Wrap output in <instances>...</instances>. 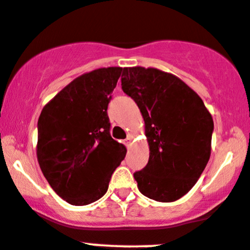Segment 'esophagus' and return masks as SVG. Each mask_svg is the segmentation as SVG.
Segmentation results:
<instances>
[{
  "instance_id": "esophagus-1",
  "label": "esophagus",
  "mask_w": 250,
  "mask_h": 250,
  "mask_svg": "<svg viewBox=\"0 0 250 250\" xmlns=\"http://www.w3.org/2000/svg\"><path fill=\"white\" fill-rule=\"evenodd\" d=\"M132 144H133V136L128 135L127 139H125V145H127V147H129Z\"/></svg>"
}]
</instances>
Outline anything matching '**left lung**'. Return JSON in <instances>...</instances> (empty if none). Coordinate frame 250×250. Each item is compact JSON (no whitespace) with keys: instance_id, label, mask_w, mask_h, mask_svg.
<instances>
[{"instance_id":"8db88e82","label":"left lung","mask_w":250,"mask_h":250,"mask_svg":"<svg viewBox=\"0 0 250 250\" xmlns=\"http://www.w3.org/2000/svg\"><path fill=\"white\" fill-rule=\"evenodd\" d=\"M122 90L140 109L148 163L134 172L141 194L160 202L188 193L208 163L213 120L204 102L175 75L156 68H123Z\"/></svg>"}]
</instances>
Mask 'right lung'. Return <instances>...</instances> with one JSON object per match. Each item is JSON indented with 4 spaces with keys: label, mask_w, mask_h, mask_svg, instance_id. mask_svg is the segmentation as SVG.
<instances>
[{
    "label": "right lung",
    "mask_w": 250,
    "mask_h": 250,
    "mask_svg": "<svg viewBox=\"0 0 250 250\" xmlns=\"http://www.w3.org/2000/svg\"><path fill=\"white\" fill-rule=\"evenodd\" d=\"M122 68H99L73 80L42 110L37 158L59 196L75 206L106 193L127 149L110 135L107 105Z\"/></svg>",
    "instance_id": "obj_1"
}]
</instances>
